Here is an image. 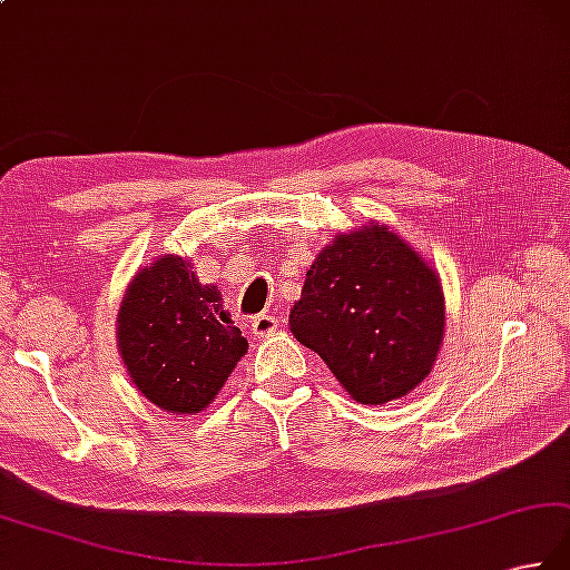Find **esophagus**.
<instances>
[{"label": "esophagus", "mask_w": 570, "mask_h": 570, "mask_svg": "<svg viewBox=\"0 0 570 570\" xmlns=\"http://www.w3.org/2000/svg\"><path fill=\"white\" fill-rule=\"evenodd\" d=\"M276 328H278V321H276L274 316H269V314L256 316V318H254V323H252V333H254V338H269Z\"/></svg>", "instance_id": "1"}]
</instances>
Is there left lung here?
<instances>
[{"mask_svg":"<svg viewBox=\"0 0 570 570\" xmlns=\"http://www.w3.org/2000/svg\"><path fill=\"white\" fill-rule=\"evenodd\" d=\"M288 328L351 400L385 405L415 390L438 361L440 274L383 222L338 232L308 266Z\"/></svg>","mask_w":570,"mask_h":570,"instance_id":"obj_1","label":"left lung"}]
</instances>
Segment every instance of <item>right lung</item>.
I'll return each instance as SVG.
<instances>
[{"instance_id": "add662e5", "label": "right lung", "mask_w": 570, "mask_h": 570, "mask_svg": "<svg viewBox=\"0 0 570 570\" xmlns=\"http://www.w3.org/2000/svg\"><path fill=\"white\" fill-rule=\"evenodd\" d=\"M219 288L189 259L140 266L118 308V353L138 393L173 415H195L217 397L249 343L232 326Z\"/></svg>"}]
</instances>
